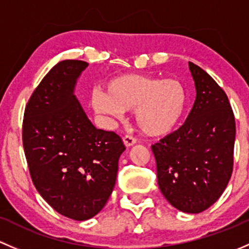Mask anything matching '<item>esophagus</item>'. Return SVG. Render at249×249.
<instances>
[{
    "instance_id": "34e87169",
    "label": "esophagus",
    "mask_w": 249,
    "mask_h": 249,
    "mask_svg": "<svg viewBox=\"0 0 249 249\" xmlns=\"http://www.w3.org/2000/svg\"><path fill=\"white\" fill-rule=\"evenodd\" d=\"M135 142H137V139L133 138L132 135H124V143L125 147H130V146L134 145Z\"/></svg>"
}]
</instances>
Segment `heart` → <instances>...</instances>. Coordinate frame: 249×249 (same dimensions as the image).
<instances>
[{
    "instance_id": "b5f03b06",
    "label": "heart",
    "mask_w": 249,
    "mask_h": 249,
    "mask_svg": "<svg viewBox=\"0 0 249 249\" xmlns=\"http://www.w3.org/2000/svg\"><path fill=\"white\" fill-rule=\"evenodd\" d=\"M94 111L110 119H122L135 110V122L147 135H163L181 121L187 107V92L176 79H158L140 74H124L107 83V92L91 94Z\"/></svg>"
}]
</instances>
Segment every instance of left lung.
<instances>
[{
	"label": "left lung",
	"mask_w": 249,
	"mask_h": 249,
	"mask_svg": "<svg viewBox=\"0 0 249 249\" xmlns=\"http://www.w3.org/2000/svg\"><path fill=\"white\" fill-rule=\"evenodd\" d=\"M196 97L186 122L152 145L158 186L175 209L200 213L219 199L234 165L235 117L222 87L189 62Z\"/></svg>",
	"instance_id": "obj_1"
}]
</instances>
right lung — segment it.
<instances>
[{
  "label": "right lung",
  "mask_w": 249,
  "mask_h": 249,
  "mask_svg": "<svg viewBox=\"0 0 249 249\" xmlns=\"http://www.w3.org/2000/svg\"><path fill=\"white\" fill-rule=\"evenodd\" d=\"M89 63L65 60L33 91L24 114L22 143L31 178L62 216L86 220L111 196L125 150L114 132L97 129L74 94Z\"/></svg>",
  "instance_id": "add662e5"
}]
</instances>
